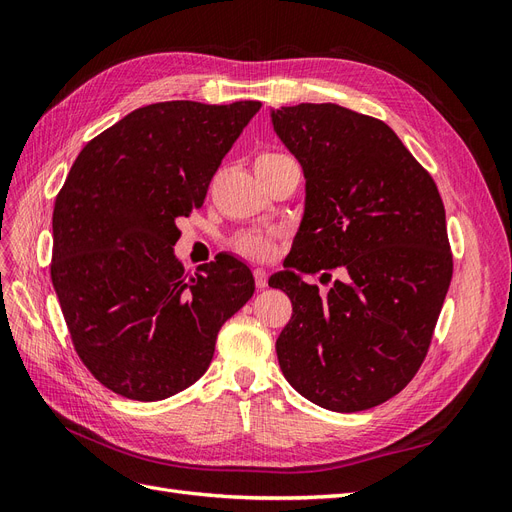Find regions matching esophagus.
I'll return each instance as SVG.
<instances>
[{"mask_svg":"<svg viewBox=\"0 0 512 512\" xmlns=\"http://www.w3.org/2000/svg\"><path fill=\"white\" fill-rule=\"evenodd\" d=\"M267 280H269V275H267V271L265 269H254V282H256V288H267Z\"/></svg>","mask_w":512,"mask_h":512,"instance_id":"34e87169","label":"esophagus"}]
</instances>
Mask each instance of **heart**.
I'll use <instances>...</instances> for the list:
<instances>
[{
    "mask_svg": "<svg viewBox=\"0 0 512 512\" xmlns=\"http://www.w3.org/2000/svg\"><path fill=\"white\" fill-rule=\"evenodd\" d=\"M282 158L280 153H260L256 158V164H265L271 160ZM230 247L237 254L252 258V260H267L275 254V235L271 230H260V228H247V230H239L235 237L230 239Z\"/></svg>",
    "mask_w": 512,
    "mask_h": 512,
    "instance_id": "heart-1",
    "label": "heart"
}]
</instances>
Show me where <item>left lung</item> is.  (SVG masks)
Listing matches in <instances>:
<instances>
[{
  "mask_svg": "<svg viewBox=\"0 0 512 512\" xmlns=\"http://www.w3.org/2000/svg\"><path fill=\"white\" fill-rule=\"evenodd\" d=\"M305 175V213L269 286L292 301L275 342L294 391L333 412L384 404L414 378L453 277L436 181L384 121L339 104L271 111ZM340 273L327 293L301 274Z\"/></svg>",
  "mask_w": 512,
  "mask_h": 512,
  "instance_id": "1",
  "label": "left lung"
}]
</instances>
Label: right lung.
<instances>
[{
  "label": "right lung",
  "mask_w": 512,
  "mask_h": 512,
  "mask_svg": "<svg viewBox=\"0 0 512 512\" xmlns=\"http://www.w3.org/2000/svg\"><path fill=\"white\" fill-rule=\"evenodd\" d=\"M260 102H158L83 147L53 209L51 280L76 354L113 393L160 401L205 374L222 324L252 299L235 256L185 275L179 218L209 183Z\"/></svg>",
  "instance_id": "1"
}]
</instances>
